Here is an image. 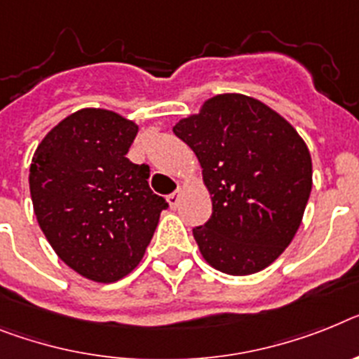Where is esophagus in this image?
<instances>
[{"instance_id":"obj_1","label":"esophagus","mask_w":359,"mask_h":359,"mask_svg":"<svg viewBox=\"0 0 359 359\" xmlns=\"http://www.w3.org/2000/svg\"><path fill=\"white\" fill-rule=\"evenodd\" d=\"M179 201H180V189H175L173 194L168 195V203H170L171 208H177Z\"/></svg>"}]
</instances>
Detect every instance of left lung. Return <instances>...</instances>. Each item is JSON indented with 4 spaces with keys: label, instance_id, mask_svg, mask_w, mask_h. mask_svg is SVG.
I'll return each instance as SVG.
<instances>
[{
    "label": "left lung",
    "instance_id": "8db88e82",
    "mask_svg": "<svg viewBox=\"0 0 359 359\" xmlns=\"http://www.w3.org/2000/svg\"><path fill=\"white\" fill-rule=\"evenodd\" d=\"M173 133L203 165L212 217L195 226L201 254L213 268L248 276L290 245L312 189L303 138L263 102L219 95Z\"/></svg>",
    "mask_w": 359,
    "mask_h": 359
}]
</instances>
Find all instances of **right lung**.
Here are the masks:
<instances>
[{
	"mask_svg": "<svg viewBox=\"0 0 359 359\" xmlns=\"http://www.w3.org/2000/svg\"><path fill=\"white\" fill-rule=\"evenodd\" d=\"M137 131L111 111H76L41 140L32 158L38 224L63 263L93 281L128 276L168 208L147 184L149 168L126 156Z\"/></svg>",
	"mask_w": 359,
	"mask_h": 359,
	"instance_id": "obj_1",
	"label": "right lung"
}]
</instances>
